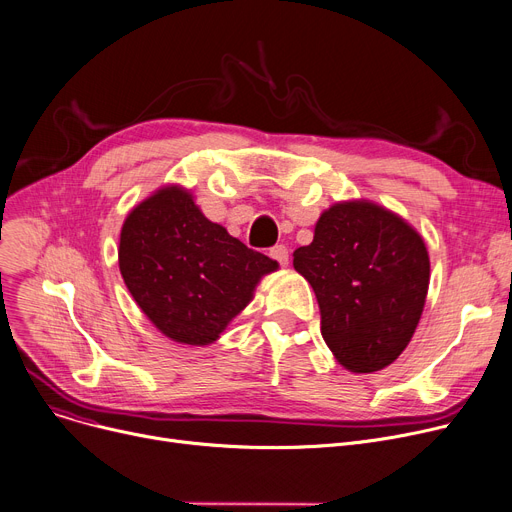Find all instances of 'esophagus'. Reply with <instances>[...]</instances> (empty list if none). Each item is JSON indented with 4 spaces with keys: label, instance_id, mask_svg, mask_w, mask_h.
<instances>
[{
    "label": "esophagus",
    "instance_id": "esophagus-1",
    "mask_svg": "<svg viewBox=\"0 0 512 512\" xmlns=\"http://www.w3.org/2000/svg\"><path fill=\"white\" fill-rule=\"evenodd\" d=\"M270 258L273 260H277L279 264H287L289 262V250H287V246H283V244H279V246H275V248H270Z\"/></svg>",
    "mask_w": 512,
    "mask_h": 512
}]
</instances>
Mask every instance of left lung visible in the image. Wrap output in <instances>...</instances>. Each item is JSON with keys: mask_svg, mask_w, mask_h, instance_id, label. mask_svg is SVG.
I'll return each mask as SVG.
<instances>
[{"mask_svg": "<svg viewBox=\"0 0 512 512\" xmlns=\"http://www.w3.org/2000/svg\"><path fill=\"white\" fill-rule=\"evenodd\" d=\"M293 266L314 289L322 339L357 374L390 366L422 318L430 258L422 235L390 210L337 202L320 215Z\"/></svg>", "mask_w": 512, "mask_h": 512, "instance_id": "obj_1", "label": "left lung"}]
</instances>
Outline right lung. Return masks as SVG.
Here are the masks:
<instances>
[{"mask_svg":"<svg viewBox=\"0 0 512 512\" xmlns=\"http://www.w3.org/2000/svg\"><path fill=\"white\" fill-rule=\"evenodd\" d=\"M119 270L140 310L175 343L208 345L279 268L208 221L188 190L167 186L132 208Z\"/></svg>","mask_w":512,"mask_h":512,"instance_id":"add662e5","label":"right lung"}]
</instances>
